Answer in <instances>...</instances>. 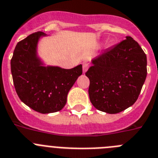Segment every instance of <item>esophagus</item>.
Here are the masks:
<instances>
[{
  "label": "esophagus",
  "mask_w": 158,
  "mask_h": 158,
  "mask_svg": "<svg viewBox=\"0 0 158 158\" xmlns=\"http://www.w3.org/2000/svg\"><path fill=\"white\" fill-rule=\"evenodd\" d=\"M89 67H90V65H89V64H87V63H85V64H83V72H86V71L88 70Z\"/></svg>",
  "instance_id": "esophagus-1"
}]
</instances>
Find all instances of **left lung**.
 Wrapping results in <instances>:
<instances>
[{
  "label": "left lung",
  "instance_id": "1",
  "mask_svg": "<svg viewBox=\"0 0 158 158\" xmlns=\"http://www.w3.org/2000/svg\"><path fill=\"white\" fill-rule=\"evenodd\" d=\"M86 72L88 93L98 110L117 114L136 102L147 75V59L132 37L106 49Z\"/></svg>",
  "mask_w": 158,
  "mask_h": 158
}]
</instances>
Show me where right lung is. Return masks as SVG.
Returning <instances> with one entry per match:
<instances>
[{
  "label": "right lung",
  "instance_id": "1",
  "mask_svg": "<svg viewBox=\"0 0 158 158\" xmlns=\"http://www.w3.org/2000/svg\"><path fill=\"white\" fill-rule=\"evenodd\" d=\"M42 31L29 35L16 44L11 60V72L16 94L24 104L41 114L60 111L70 89L83 73L79 64L71 69L43 65L37 56Z\"/></svg>",
  "mask_w": 158,
  "mask_h": 158
}]
</instances>
